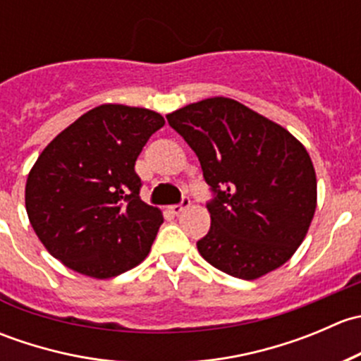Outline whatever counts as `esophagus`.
<instances>
[{
	"label": "esophagus",
	"instance_id": "esophagus-1",
	"mask_svg": "<svg viewBox=\"0 0 361 361\" xmlns=\"http://www.w3.org/2000/svg\"><path fill=\"white\" fill-rule=\"evenodd\" d=\"M188 204H190V201H188V197H183V199H181L180 204H173V206H169V211L173 214H180L181 211L185 209V207H188Z\"/></svg>",
	"mask_w": 361,
	"mask_h": 361
}]
</instances>
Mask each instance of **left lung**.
Segmentation results:
<instances>
[{
	"instance_id": "obj_1",
	"label": "left lung",
	"mask_w": 361,
	"mask_h": 361,
	"mask_svg": "<svg viewBox=\"0 0 361 361\" xmlns=\"http://www.w3.org/2000/svg\"><path fill=\"white\" fill-rule=\"evenodd\" d=\"M190 145L209 185L206 262L257 279L285 264L304 241L316 209L307 150L278 123L228 97H211L166 116Z\"/></svg>"
}]
</instances>
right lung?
<instances>
[{
    "label": "right lung",
    "mask_w": 361,
    "mask_h": 361,
    "mask_svg": "<svg viewBox=\"0 0 361 361\" xmlns=\"http://www.w3.org/2000/svg\"><path fill=\"white\" fill-rule=\"evenodd\" d=\"M162 126L155 111L101 104L50 141L27 176L25 209L54 258L99 279L145 260L164 218L141 201L134 164Z\"/></svg>",
    "instance_id": "right-lung-1"
}]
</instances>
